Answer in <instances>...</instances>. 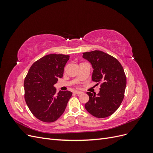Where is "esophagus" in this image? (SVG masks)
<instances>
[{"mask_svg":"<svg viewBox=\"0 0 153 153\" xmlns=\"http://www.w3.org/2000/svg\"><path fill=\"white\" fill-rule=\"evenodd\" d=\"M73 93L74 94H78V95H80V94H82L83 92H81V91H75V92H73Z\"/></svg>","mask_w":153,"mask_h":153,"instance_id":"34e87169","label":"esophagus"}]
</instances>
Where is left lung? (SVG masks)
<instances>
[{
    "label": "left lung",
    "mask_w": 153,
    "mask_h": 153,
    "mask_svg": "<svg viewBox=\"0 0 153 153\" xmlns=\"http://www.w3.org/2000/svg\"><path fill=\"white\" fill-rule=\"evenodd\" d=\"M82 57L93 68L92 81L101 82L98 94L87 92L89 100L85 108L97 118L107 117L118 109L123 100L126 86L124 69L116 59L102 51L83 53Z\"/></svg>",
    "instance_id": "left-lung-1"
}]
</instances>
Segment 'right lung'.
Returning <instances> with one entry per match:
<instances>
[{"label":"right lung","mask_w":153,"mask_h":153,"mask_svg":"<svg viewBox=\"0 0 153 153\" xmlns=\"http://www.w3.org/2000/svg\"><path fill=\"white\" fill-rule=\"evenodd\" d=\"M69 55L49 54L32 64L24 80L25 100L32 114L40 121L52 123L61 116L72 92L60 91L54 85L63 76Z\"/></svg>","instance_id":"1"}]
</instances>
